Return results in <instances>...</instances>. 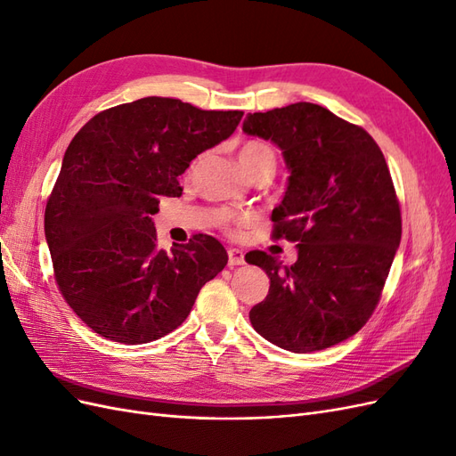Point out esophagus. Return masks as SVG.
Returning a JSON list of instances; mask_svg holds the SVG:
<instances>
[{
	"mask_svg": "<svg viewBox=\"0 0 456 456\" xmlns=\"http://www.w3.org/2000/svg\"><path fill=\"white\" fill-rule=\"evenodd\" d=\"M228 265L233 266H241L245 265V255L240 249H228Z\"/></svg>",
	"mask_w": 456,
	"mask_h": 456,
	"instance_id": "obj_1",
	"label": "esophagus"
}]
</instances>
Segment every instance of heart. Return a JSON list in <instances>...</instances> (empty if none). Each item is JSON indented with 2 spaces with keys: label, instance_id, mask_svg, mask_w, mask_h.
<instances>
[{
  "label": "heart",
  "instance_id": "1",
  "mask_svg": "<svg viewBox=\"0 0 456 456\" xmlns=\"http://www.w3.org/2000/svg\"><path fill=\"white\" fill-rule=\"evenodd\" d=\"M238 159L241 163V167L247 175H251L256 169L262 167H275V154L273 150L265 144V142H245L240 150H238ZM224 223L230 226H245L251 223L249 215H228L224 216Z\"/></svg>",
  "mask_w": 456,
  "mask_h": 456
}]
</instances>
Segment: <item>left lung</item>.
Listing matches in <instances>:
<instances>
[{"label": "left lung", "instance_id": "1", "mask_svg": "<svg viewBox=\"0 0 456 456\" xmlns=\"http://www.w3.org/2000/svg\"><path fill=\"white\" fill-rule=\"evenodd\" d=\"M243 133L281 150L289 178L273 238L297 241L298 255L291 266L245 256L270 278L251 325L295 354L335 346L367 323L402 240L388 165L365 129L312 102L249 114Z\"/></svg>", "mask_w": 456, "mask_h": 456}]
</instances>
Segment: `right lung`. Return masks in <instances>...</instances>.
Returning a JSON list of instances; mask_svg holds the SVG:
<instances>
[{
	"instance_id": "1",
	"label": "right lung",
	"mask_w": 456,
	"mask_h": 456,
	"mask_svg": "<svg viewBox=\"0 0 456 456\" xmlns=\"http://www.w3.org/2000/svg\"><path fill=\"white\" fill-rule=\"evenodd\" d=\"M241 116L146 96L96 114L66 148L45 240L62 297L94 333L121 344L158 340L223 272L228 253L205 233L171 253L158 249L151 215L161 196L183 194L178 176Z\"/></svg>"
}]
</instances>
